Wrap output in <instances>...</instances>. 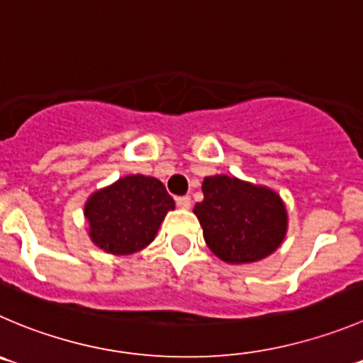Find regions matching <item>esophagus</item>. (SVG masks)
Instances as JSON below:
<instances>
[{"label":"esophagus","instance_id":"esophagus-1","mask_svg":"<svg viewBox=\"0 0 363 363\" xmlns=\"http://www.w3.org/2000/svg\"><path fill=\"white\" fill-rule=\"evenodd\" d=\"M176 205L184 210L191 208V196H178V198H176Z\"/></svg>","mask_w":363,"mask_h":363}]
</instances>
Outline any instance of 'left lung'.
<instances>
[{
	"mask_svg": "<svg viewBox=\"0 0 363 363\" xmlns=\"http://www.w3.org/2000/svg\"><path fill=\"white\" fill-rule=\"evenodd\" d=\"M194 213L206 246L228 264H251L269 257L287 233V210L274 191L235 176H208Z\"/></svg>",
	"mask_w": 363,
	"mask_h": 363,
	"instance_id": "1",
	"label": "left lung"
}]
</instances>
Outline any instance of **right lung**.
Instances as JSON below:
<instances>
[{
  "instance_id": "right-lung-1",
  "label": "right lung",
  "mask_w": 363,
  "mask_h": 363,
  "mask_svg": "<svg viewBox=\"0 0 363 363\" xmlns=\"http://www.w3.org/2000/svg\"><path fill=\"white\" fill-rule=\"evenodd\" d=\"M174 208L160 179L132 174L96 191L85 203L92 242L112 255H132L153 242L165 213Z\"/></svg>"
}]
</instances>
